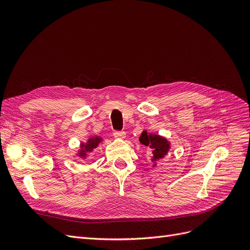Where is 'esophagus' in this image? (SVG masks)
<instances>
[{"mask_svg":"<svg viewBox=\"0 0 250 250\" xmlns=\"http://www.w3.org/2000/svg\"><path fill=\"white\" fill-rule=\"evenodd\" d=\"M113 135H115V138L118 140H124L126 138V133L124 131H116L113 133Z\"/></svg>","mask_w":250,"mask_h":250,"instance_id":"esophagus-1","label":"esophagus"}]
</instances>
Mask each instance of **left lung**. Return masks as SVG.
<instances>
[{"label":"left lung","mask_w":250,"mask_h":250,"mask_svg":"<svg viewBox=\"0 0 250 250\" xmlns=\"http://www.w3.org/2000/svg\"><path fill=\"white\" fill-rule=\"evenodd\" d=\"M140 143L145 146H149L151 149V162L153 167H156L157 162L163 160L168 155L171 149V142L168 141L163 135L147 132L144 130L140 137Z\"/></svg>","instance_id":"obj_1"}]
</instances>
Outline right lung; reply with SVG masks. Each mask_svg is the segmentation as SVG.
Listing matches in <instances>:
<instances>
[{"label":"right lung","mask_w":250,"mask_h":250,"mask_svg":"<svg viewBox=\"0 0 250 250\" xmlns=\"http://www.w3.org/2000/svg\"><path fill=\"white\" fill-rule=\"evenodd\" d=\"M102 142H103V139L99 137V135H96V134L90 135L85 143L83 142L80 143L79 149L75 155L78 156L80 160H86V158L90 155V153H93L94 150L99 147V145Z\"/></svg>","instance_id":"obj_1"}]
</instances>
